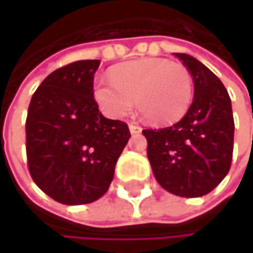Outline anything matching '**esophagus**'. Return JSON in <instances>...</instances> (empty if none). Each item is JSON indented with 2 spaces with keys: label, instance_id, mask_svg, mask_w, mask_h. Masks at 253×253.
<instances>
[{
  "label": "esophagus",
  "instance_id": "34e87169",
  "mask_svg": "<svg viewBox=\"0 0 253 253\" xmlns=\"http://www.w3.org/2000/svg\"><path fill=\"white\" fill-rule=\"evenodd\" d=\"M128 128H130V133H140L142 131V127L139 125H134V123H130Z\"/></svg>",
  "mask_w": 253,
  "mask_h": 253
}]
</instances>
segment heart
Returning <instances> with one entry per match:
<instances>
[{
  "label": "heart",
  "mask_w": 253,
  "mask_h": 253,
  "mask_svg": "<svg viewBox=\"0 0 253 253\" xmlns=\"http://www.w3.org/2000/svg\"><path fill=\"white\" fill-rule=\"evenodd\" d=\"M111 82H98L93 96L101 110L113 119L125 117L136 107L155 125L180 120L193 99V79L183 64L164 58H143L125 63L110 73Z\"/></svg>",
  "instance_id": "1"
}]
</instances>
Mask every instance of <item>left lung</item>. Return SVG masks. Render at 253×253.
<instances>
[{"label":"left lung","instance_id":"obj_1","mask_svg":"<svg viewBox=\"0 0 253 253\" xmlns=\"http://www.w3.org/2000/svg\"><path fill=\"white\" fill-rule=\"evenodd\" d=\"M189 69L195 95L173 126L145 128L148 160L160 186L181 198H198L227 176L233 158L234 120L221 80L187 54H174Z\"/></svg>","mask_w":253,"mask_h":253}]
</instances>
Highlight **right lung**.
<instances>
[{"mask_svg":"<svg viewBox=\"0 0 253 253\" xmlns=\"http://www.w3.org/2000/svg\"><path fill=\"white\" fill-rule=\"evenodd\" d=\"M99 60L57 69L35 90L26 119L29 173L38 187L64 205L99 199L130 137L128 126L105 119L93 98Z\"/></svg>","mask_w":253,"mask_h":253,"instance_id":"obj_1","label":"right lung"}]
</instances>
